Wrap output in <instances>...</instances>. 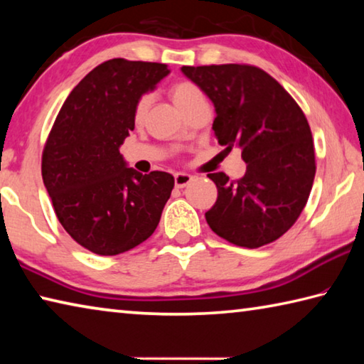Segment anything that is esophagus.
<instances>
[{
	"mask_svg": "<svg viewBox=\"0 0 364 364\" xmlns=\"http://www.w3.org/2000/svg\"><path fill=\"white\" fill-rule=\"evenodd\" d=\"M193 181V176L188 173H175V186L176 188H184Z\"/></svg>",
	"mask_w": 364,
	"mask_h": 364,
	"instance_id": "1",
	"label": "esophagus"
}]
</instances>
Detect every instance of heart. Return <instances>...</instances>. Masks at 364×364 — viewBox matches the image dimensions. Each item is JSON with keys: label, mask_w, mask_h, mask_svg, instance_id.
I'll return each mask as SVG.
<instances>
[{"label": "heart", "mask_w": 364, "mask_h": 364, "mask_svg": "<svg viewBox=\"0 0 364 364\" xmlns=\"http://www.w3.org/2000/svg\"><path fill=\"white\" fill-rule=\"evenodd\" d=\"M170 93H171V97H173L175 104L181 110L186 109L193 101L199 100V97H204V95H202V91L197 88L196 85L189 83V82L175 83L173 86H171ZM149 102H151V97L147 96V95L139 97L138 102H136V106H134V120H136V122L143 120V117L147 112V107H149Z\"/></svg>", "instance_id": "heart-1"}]
</instances>
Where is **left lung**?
Here are the masks:
<instances>
[{
    "label": "left lung",
    "instance_id": "1",
    "mask_svg": "<svg viewBox=\"0 0 364 364\" xmlns=\"http://www.w3.org/2000/svg\"><path fill=\"white\" fill-rule=\"evenodd\" d=\"M181 72L210 97L213 132L225 151L242 149L245 173L230 180L208 173L218 197L205 220L213 232L257 249L281 237L297 218L315 180L310 125L291 95L254 65H183Z\"/></svg>",
    "mask_w": 364,
    "mask_h": 364
}]
</instances>
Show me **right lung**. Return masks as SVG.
I'll return each mask as SVG.
<instances>
[{
    "mask_svg": "<svg viewBox=\"0 0 364 364\" xmlns=\"http://www.w3.org/2000/svg\"><path fill=\"white\" fill-rule=\"evenodd\" d=\"M168 73L159 63L106 60L70 91L49 133L43 183L60 225L93 254L117 255L144 242L170 199L173 176L139 173L120 154L138 100Z\"/></svg>",
    "mask_w": 364,
    "mask_h": 364,
    "instance_id": "1",
    "label": "right lung"
}]
</instances>
